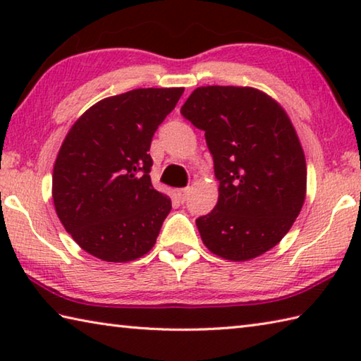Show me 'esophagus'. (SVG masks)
Here are the masks:
<instances>
[{
	"label": "esophagus",
	"mask_w": 361,
	"mask_h": 361,
	"mask_svg": "<svg viewBox=\"0 0 361 361\" xmlns=\"http://www.w3.org/2000/svg\"><path fill=\"white\" fill-rule=\"evenodd\" d=\"M178 195H180V199L183 200V202H185V200L188 199V195H189V188H181L178 191Z\"/></svg>",
	"instance_id": "obj_1"
}]
</instances>
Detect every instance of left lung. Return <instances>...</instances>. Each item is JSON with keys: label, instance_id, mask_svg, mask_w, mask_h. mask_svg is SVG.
Instances as JSON below:
<instances>
[{"label": "left lung", "instance_id": "8db88e82", "mask_svg": "<svg viewBox=\"0 0 361 361\" xmlns=\"http://www.w3.org/2000/svg\"><path fill=\"white\" fill-rule=\"evenodd\" d=\"M181 114L205 132L218 204L195 219L212 253L248 261L283 239L305 199L307 169L288 114L253 87H197Z\"/></svg>", "mask_w": 361, "mask_h": 361}]
</instances>
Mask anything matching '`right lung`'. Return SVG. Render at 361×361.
Segmentation results:
<instances>
[{
	"mask_svg": "<svg viewBox=\"0 0 361 361\" xmlns=\"http://www.w3.org/2000/svg\"><path fill=\"white\" fill-rule=\"evenodd\" d=\"M183 92L148 87L108 97L66 133L54 164L52 199L84 252L127 262L154 247L172 200L152 186L148 151Z\"/></svg>",
	"mask_w": 361,
	"mask_h": 361,
	"instance_id": "1",
	"label": "right lung"
}]
</instances>
